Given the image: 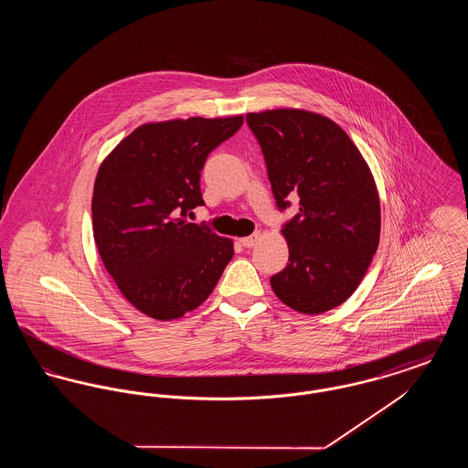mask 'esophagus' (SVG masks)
I'll list each match as a JSON object with an SVG mask.
<instances>
[{
    "label": "esophagus",
    "mask_w": 468,
    "mask_h": 468,
    "mask_svg": "<svg viewBox=\"0 0 468 468\" xmlns=\"http://www.w3.org/2000/svg\"><path fill=\"white\" fill-rule=\"evenodd\" d=\"M260 240V233H254V235H250V237H245V239H240V244L247 247V249H250V247H254L256 242Z\"/></svg>",
    "instance_id": "34e87169"
}]
</instances>
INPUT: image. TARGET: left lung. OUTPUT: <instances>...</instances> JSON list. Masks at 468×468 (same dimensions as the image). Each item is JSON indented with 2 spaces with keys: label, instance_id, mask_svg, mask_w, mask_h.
Here are the masks:
<instances>
[{
  "label": "left lung",
  "instance_id": "left-lung-1",
  "mask_svg": "<svg viewBox=\"0 0 468 468\" xmlns=\"http://www.w3.org/2000/svg\"><path fill=\"white\" fill-rule=\"evenodd\" d=\"M279 210L300 198L282 226L290 263L271 290L294 311L321 314L356 291L378 250L380 205L367 161L324 115L294 109L247 113Z\"/></svg>",
  "mask_w": 468,
  "mask_h": 468
}]
</instances>
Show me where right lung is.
Wrapping results in <instances>:
<instances>
[{
  "instance_id": "add662e5",
  "label": "right lung",
  "mask_w": 468,
  "mask_h": 468,
  "mask_svg": "<svg viewBox=\"0 0 468 468\" xmlns=\"http://www.w3.org/2000/svg\"><path fill=\"white\" fill-rule=\"evenodd\" d=\"M242 115L151 122L128 134L101 163L92 191L100 258L126 300L170 321L195 311L233 258V242L187 214L205 205L208 154L237 133Z\"/></svg>"
}]
</instances>
